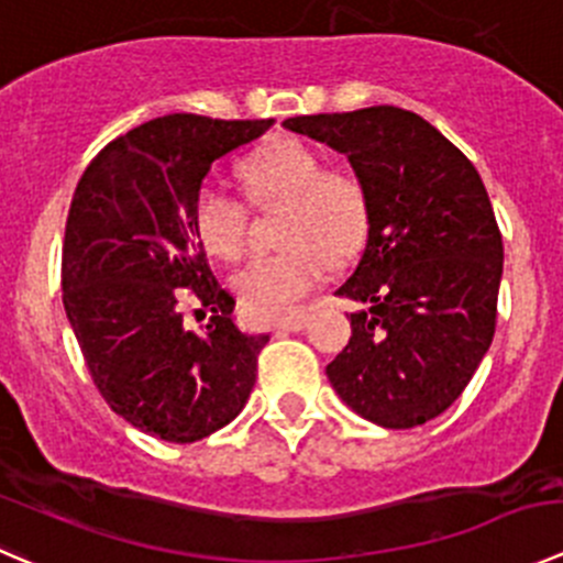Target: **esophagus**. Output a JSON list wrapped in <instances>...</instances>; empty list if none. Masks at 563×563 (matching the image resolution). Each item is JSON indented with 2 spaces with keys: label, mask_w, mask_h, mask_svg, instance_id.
<instances>
[{
  "label": "esophagus",
  "mask_w": 563,
  "mask_h": 563,
  "mask_svg": "<svg viewBox=\"0 0 563 563\" xmlns=\"http://www.w3.org/2000/svg\"><path fill=\"white\" fill-rule=\"evenodd\" d=\"M306 325V314H292L287 320L276 322V333H287V331H303Z\"/></svg>",
  "instance_id": "1"
}]
</instances>
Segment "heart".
I'll use <instances>...</instances> for the list:
<instances>
[{
	"label": "heart",
	"instance_id": "obj_1",
	"mask_svg": "<svg viewBox=\"0 0 563 563\" xmlns=\"http://www.w3.org/2000/svg\"><path fill=\"white\" fill-rule=\"evenodd\" d=\"M254 202L284 205L282 252L243 265L232 279L238 300L254 320H282L320 287L328 265L353 257L366 235L369 202L353 169L322 166V155L298 139H276L243 161ZM194 232L219 260L243 257L249 205L219 183H205L194 199Z\"/></svg>",
	"mask_w": 563,
	"mask_h": 563
}]
</instances>
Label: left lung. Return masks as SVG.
Listing matches in <instances>:
<instances>
[{"label": "left lung", "mask_w": 563, "mask_h": 563, "mask_svg": "<svg viewBox=\"0 0 563 563\" xmlns=\"http://www.w3.org/2000/svg\"><path fill=\"white\" fill-rule=\"evenodd\" d=\"M284 128L347 155L369 202L358 268L336 295L347 347L325 366L347 408L386 430L441 416L493 344L504 241L476 166L397 106L306 114Z\"/></svg>", "instance_id": "1"}]
</instances>
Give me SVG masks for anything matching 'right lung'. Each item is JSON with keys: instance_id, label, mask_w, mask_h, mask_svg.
<instances>
[{"instance_id": "obj_1", "label": "right lung", "mask_w": 563, "mask_h": 563, "mask_svg": "<svg viewBox=\"0 0 563 563\" xmlns=\"http://www.w3.org/2000/svg\"><path fill=\"white\" fill-rule=\"evenodd\" d=\"M274 120L166 114L106 144L70 202L63 303L92 383L147 435L194 443L230 424L257 380L268 336L232 322L194 232V199L213 161ZM211 311L202 334L181 325V289Z\"/></svg>"}]
</instances>
